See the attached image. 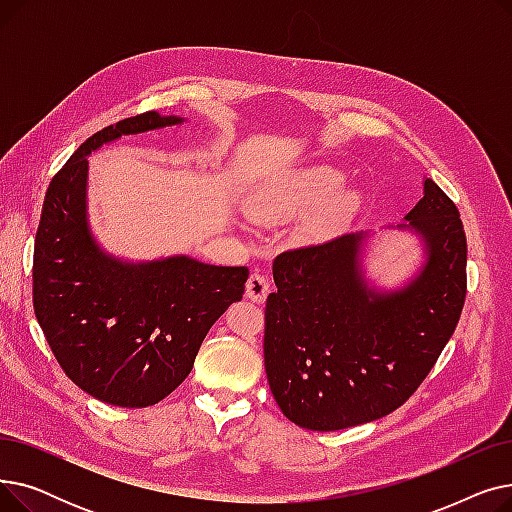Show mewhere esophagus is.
I'll list each match as a JSON object with an SVG mask.
<instances>
[{
  "label": "esophagus",
  "mask_w": 512,
  "mask_h": 512,
  "mask_svg": "<svg viewBox=\"0 0 512 512\" xmlns=\"http://www.w3.org/2000/svg\"><path fill=\"white\" fill-rule=\"evenodd\" d=\"M270 294V280H267L265 274H261L259 270H255L249 280H247V288H245V297L253 303H263Z\"/></svg>",
  "instance_id": "1"
}]
</instances>
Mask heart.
Listing matches in <instances>:
<instances>
[{
    "instance_id": "b5f03b06",
    "label": "heart",
    "mask_w": 512,
    "mask_h": 512,
    "mask_svg": "<svg viewBox=\"0 0 512 512\" xmlns=\"http://www.w3.org/2000/svg\"><path fill=\"white\" fill-rule=\"evenodd\" d=\"M338 182H340V176L334 170H313V172H307L301 178L299 193L303 197H319V195L332 191L334 186H338ZM338 205L340 207H351L353 199L351 197H342L338 201Z\"/></svg>"
}]
</instances>
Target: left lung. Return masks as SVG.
<instances>
[{
    "label": "left lung",
    "mask_w": 512,
    "mask_h": 512,
    "mask_svg": "<svg viewBox=\"0 0 512 512\" xmlns=\"http://www.w3.org/2000/svg\"><path fill=\"white\" fill-rule=\"evenodd\" d=\"M394 230L419 236L423 261L398 288L369 284V232L284 251L265 305L263 357L282 413L311 432L382 419L405 405L450 340L467 294V238L456 205L423 178Z\"/></svg>",
    "instance_id": "8db88e82"
}]
</instances>
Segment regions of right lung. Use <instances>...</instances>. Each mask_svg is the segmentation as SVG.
Here are the masks:
<instances>
[{"label": "right lung", "instance_id": "add662e5", "mask_svg": "<svg viewBox=\"0 0 512 512\" xmlns=\"http://www.w3.org/2000/svg\"><path fill=\"white\" fill-rule=\"evenodd\" d=\"M182 122L147 112L99 130L53 176L43 201L33 261L37 321L68 378L114 407L143 409L172 394L249 278V267L188 255L120 259L91 232L87 157L128 134Z\"/></svg>", "mask_w": 512, "mask_h": 512}]
</instances>
